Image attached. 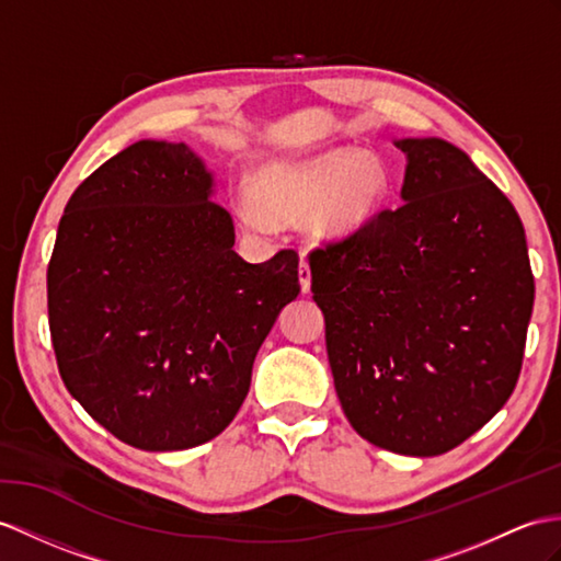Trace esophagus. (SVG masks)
Here are the masks:
<instances>
[{
	"label": "esophagus",
	"instance_id": "esophagus-1",
	"mask_svg": "<svg viewBox=\"0 0 561 561\" xmlns=\"http://www.w3.org/2000/svg\"><path fill=\"white\" fill-rule=\"evenodd\" d=\"M297 273H299V285H302V293H309V288H311V271H309V264H307L305 256H302V262H299Z\"/></svg>",
	"mask_w": 561,
	"mask_h": 561
}]
</instances>
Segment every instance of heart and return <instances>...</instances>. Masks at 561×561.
Returning a JSON list of instances; mask_svg holds the SVG:
<instances>
[{
	"mask_svg": "<svg viewBox=\"0 0 561 561\" xmlns=\"http://www.w3.org/2000/svg\"><path fill=\"white\" fill-rule=\"evenodd\" d=\"M256 197L238 195L242 224L268 233L273 218L299 221L313 214V226L325 238L359 233L376 216L386 195L380 161L357 149H331L309 159L273 161L256 173Z\"/></svg>",
	"mask_w": 561,
	"mask_h": 561,
	"instance_id": "obj_1",
	"label": "heart"
}]
</instances>
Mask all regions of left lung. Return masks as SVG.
Returning <instances> with one entry per match:
<instances>
[{
    "instance_id": "1",
    "label": "left lung",
    "mask_w": 561,
    "mask_h": 561,
    "mask_svg": "<svg viewBox=\"0 0 561 561\" xmlns=\"http://www.w3.org/2000/svg\"><path fill=\"white\" fill-rule=\"evenodd\" d=\"M402 204L309 254L337 400L390 453H449L510 400L533 311L512 202L440 138L398 140Z\"/></svg>"
}]
</instances>
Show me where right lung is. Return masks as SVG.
<instances>
[{"mask_svg": "<svg viewBox=\"0 0 561 561\" xmlns=\"http://www.w3.org/2000/svg\"><path fill=\"white\" fill-rule=\"evenodd\" d=\"M211 187L187 145L135 142L78 185L47 266L64 386L147 453L202 445L236 419L259 347L299 295L297 252L244 262Z\"/></svg>", "mask_w": 561, "mask_h": 561, "instance_id": "1", "label": "right lung"}]
</instances>
